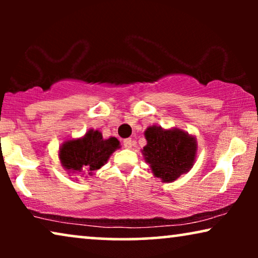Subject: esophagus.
Segmentation results:
<instances>
[{"label":"esophagus","instance_id":"34e87169","mask_svg":"<svg viewBox=\"0 0 258 258\" xmlns=\"http://www.w3.org/2000/svg\"><path fill=\"white\" fill-rule=\"evenodd\" d=\"M123 146H124L125 148H132L133 147V141L132 139H124L123 140Z\"/></svg>","mask_w":258,"mask_h":258}]
</instances>
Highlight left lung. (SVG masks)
Masks as SVG:
<instances>
[{
    "instance_id": "obj_1",
    "label": "left lung",
    "mask_w": 258,
    "mask_h": 258,
    "mask_svg": "<svg viewBox=\"0 0 258 258\" xmlns=\"http://www.w3.org/2000/svg\"><path fill=\"white\" fill-rule=\"evenodd\" d=\"M148 144L142 153L154 175L163 182H172L192 167L196 154L195 139L182 130L150 126L144 133Z\"/></svg>"
}]
</instances>
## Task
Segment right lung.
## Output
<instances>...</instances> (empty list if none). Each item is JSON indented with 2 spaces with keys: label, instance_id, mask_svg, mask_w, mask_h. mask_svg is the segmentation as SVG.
<instances>
[{
  "label": "right lung",
  "instance_id": "right-lung-1",
  "mask_svg": "<svg viewBox=\"0 0 258 258\" xmlns=\"http://www.w3.org/2000/svg\"><path fill=\"white\" fill-rule=\"evenodd\" d=\"M119 142L115 137L103 140L100 132L90 130L81 140L67 141L59 149L63 167L68 170L93 172L100 169L114 151Z\"/></svg>",
  "mask_w": 258,
  "mask_h": 258
}]
</instances>
